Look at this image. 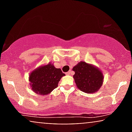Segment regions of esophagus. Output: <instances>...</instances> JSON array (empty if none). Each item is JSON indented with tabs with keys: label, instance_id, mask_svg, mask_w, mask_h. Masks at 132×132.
<instances>
[{
	"label": "esophagus",
	"instance_id": "1",
	"mask_svg": "<svg viewBox=\"0 0 132 132\" xmlns=\"http://www.w3.org/2000/svg\"><path fill=\"white\" fill-rule=\"evenodd\" d=\"M72 71H71V70H69V71H68V72H66V75H71V74H72Z\"/></svg>",
	"mask_w": 132,
	"mask_h": 132
}]
</instances>
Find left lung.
<instances>
[{
	"label": "left lung",
	"instance_id": "left-lung-1",
	"mask_svg": "<svg viewBox=\"0 0 132 132\" xmlns=\"http://www.w3.org/2000/svg\"><path fill=\"white\" fill-rule=\"evenodd\" d=\"M73 78L77 87L81 91L90 94L98 91L103 84L104 76L99 68L81 61L72 68Z\"/></svg>",
	"mask_w": 132,
	"mask_h": 132
}]
</instances>
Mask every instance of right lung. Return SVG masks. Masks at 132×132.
Instances as JSON below:
<instances>
[{
	"label": "right lung",
	"instance_id": "add662e5",
	"mask_svg": "<svg viewBox=\"0 0 132 132\" xmlns=\"http://www.w3.org/2000/svg\"><path fill=\"white\" fill-rule=\"evenodd\" d=\"M64 76L61 69L49 63L40 66L30 73V86L35 93L46 95L56 88L59 81Z\"/></svg>",
	"mask_w": 132,
	"mask_h": 132
}]
</instances>
